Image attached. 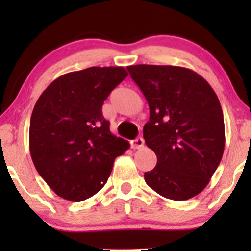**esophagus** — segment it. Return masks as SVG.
<instances>
[{"label": "esophagus", "mask_w": 251, "mask_h": 251, "mask_svg": "<svg viewBox=\"0 0 251 251\" xmlns=\"http://www.w3.org/2000/svg\"><path fill=\"white\" fill-rule=\"evenodd\" d=\"M143 146H144V140L142 137H137L133 141H131V147H132L133 149H141L143 148Z\"/></svg>", "instance_id": "obj_1"}]
</instances>
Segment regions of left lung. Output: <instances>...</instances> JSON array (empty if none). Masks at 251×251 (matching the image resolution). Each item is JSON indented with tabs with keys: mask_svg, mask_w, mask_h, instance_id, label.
<instances>
[{
	"mask_svg": "<svg viewBox=\"0 0 251 251\" xmlns=\"http://www.w3.org/2000/svg\"><path fill=\"white\" fill-rule=\"evenodd\" d=\"M130 76L149 105L143 127L156 165L146 183L173 201L193 198L207 186L225 149L224 113L207 81L187 68L138 64Z\"/></svg>",
	"mask_w": 251,
	"mask_h": 251,
	"instance_id": "left-lung-1",
	"label": "left lung"
}]
</instances>
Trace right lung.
<instances>
[{
    "mask_svg": "<svg viewBox=\"0 0 251 251\" xmlns=\"http://www.w3.org/2000/svg\"><path fill=\"white\" fill-rule=\"evenodd\" d=\"M127 76L123 67H91L55 78L30 119L29 147L37 173L57 196L82 201L107 183L114 160L130 147L102 114L108 96Z\"/></svg>",
    "mask_w": 251,
    "mask_h": 251,
    "instance_id": "add662e5",
    "label": "right lung"
}]
</instances>
